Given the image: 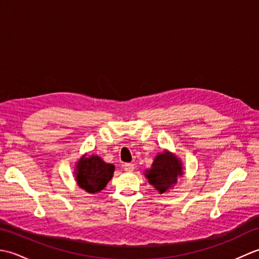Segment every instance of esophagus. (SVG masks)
Returning a JSON list of instances; mask_svg holds the SVG:
<instances>
[{
  "instance_id": "esophagus-1",
  "label": "esophagus",
  "mask_w": 259,
  "mask_h": 259,
  "mask_svg": "<svg viewBox=\"0 0 259 259\" xmlns=\"http://www.w3.org/2000/svg\"><path fill=\"white\" fill-rule=\"evenodd\" d=\"M123 169H124V171H126V172H133L134 169H135V166L133 163H124Z\"/></svg>"
}]
</instances>
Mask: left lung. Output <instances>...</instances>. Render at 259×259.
I'll use <instances>...</instances> for the list:
<instances>
[{"mask_svg":"<svg viewBox=\"0 0 259 259\" xmlns=\"http://www.w3.org/2000/svg\"><path fill=\"white\" fill-rule=\"evenodd\" d=\"M183 164L180 159L170 151L164 150L158 153L152 166L146 170V178L155 188L163 194L177 184V180L183 176Z\"/></svg>","mask_w":259,"mask_h":259,"instance_id":"left-lung-1","label":"left lung"}]
</instances>
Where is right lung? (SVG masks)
Here are the masks:
<instances>
[{
	"label": "right lung",
	"mask_w": 259,
	"mask_h": 259,
	"mask_svg": "<svg viewBox=\"0 0 259 259\" xmlns=\"http://www.w3.org/2000/svg\"><path fill=\"white\" fill-rule=\"evenodd\" d=\"M114 166L97 155L82 156L75 166V179L80 188L89 194L100 192L111 180Z\"/></svg>",
	"instance_id": "obj_1"
}]
</instances>
